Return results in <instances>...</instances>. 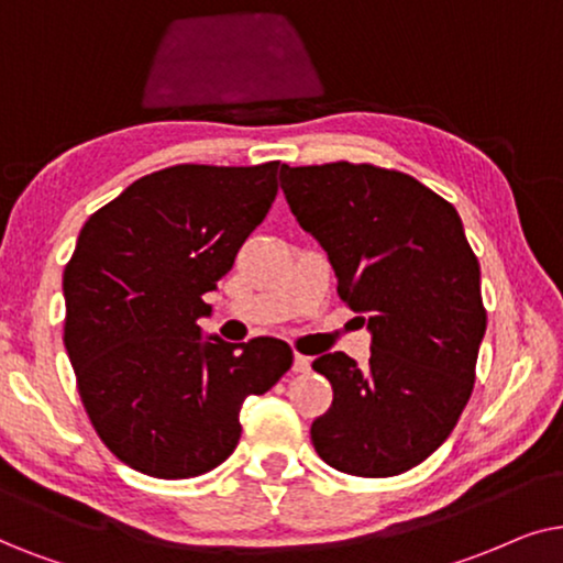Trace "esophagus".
Returning <instances> with one entry per match:
<instances>
[{
  "label": "esophagus",
  "mask_w": 563,
  "mask_h": 563,
  "mask_svg": "<svg viewBox=\"0 0 563 563\" xmlns=\"http://www.w3.org/2000/svg\"><path fill=\"white\" fill-rule=\"evenodd\" d=\"M294 371H296V373H309V371H311V357H309V355H301V352H296V357H294Z\"/></svg>",
  "instance_id": "obj_1"
}]
</instances>
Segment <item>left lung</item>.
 I'll list each match as a JSON object with an SVG mask.
<instances>
[{
  "label": "left lung",
  "mask_w": 563,
  "mask_h": 563,
  "mask_svg": "<svg viewBox=\"0 0 563 563\" xmlns=\"http://www.w3.org/2000/svg\"><path fill=\"white\" fill-rule=\"evenodd\" d=\"M280 187L373 334L363 368L344 352L313 360L334 399L313 419L311 443L342 474L399 476L445 443L474 391L486 309L461 216L376 164H286Z\"/></svg>",
  "instance_id": "8db88e82"
}]
</instances>
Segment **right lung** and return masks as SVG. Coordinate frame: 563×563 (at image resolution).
Here are the masks:
<instances>
[{"label":"right lung","mask_w":563,"mask_h":563,"mask_svg":"<svg viewBox=\"0 0 563 563\" xmlns=\"http://www.w3.org/2000/svg\"><path fill=\"white\" fill-rule=\"evenodd\" d=\"M286 164H177L89 216L64 269V344L95 432L125 466L190 478L234 453L239 411L294 365L275 336L200 334L203 301L277 195Z\"/></svg>","instance_id":"1"}]
</instances>
